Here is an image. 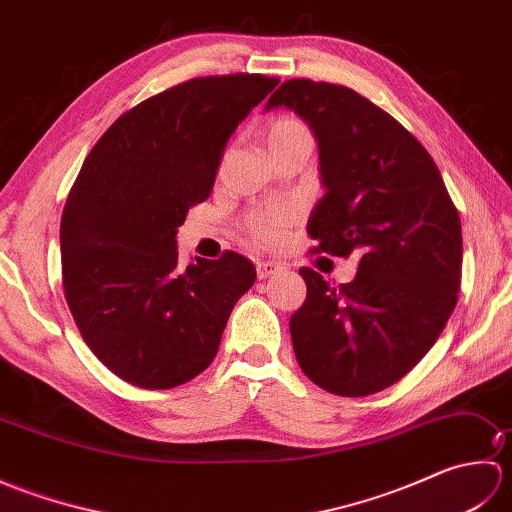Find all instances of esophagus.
<instances>
[{"label": "esophagus", "instance_id": "obj_1", "mask_svg": "<svg viewBox=\"0 0 512 512\" xmlns=\"http://www.w3.org/2000/svg\"><path fill=\"white\" fill-rule=\"evenodd\" d=\"M279 273H284V266L277 264V262H259L257 264V277L259 279H268V277L279 275Z\"/></svg>", "mask_w": 512, "mask_h": 512}]
</instances>
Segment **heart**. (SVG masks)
Instances as JSON below:
<instances>
[{"instance_id": "b5f03b06", "label": "heart", "mask_w": 512, "mask_h": 512, "mask_svg": "<svg viewBox=\"0 0 512 512\" xmlns=\"http://www.w3.org/2000/svg\"><path fill=\"white\" fill-rule=\"evenodd\" d=\"M301 134H308V129L301 121H297V118H290V116L277 118V121L268 125V134H266L268 149L277 147L281 143H288L290 138L301 136ZM295 213H297L295 204L266 206V209L257 211L248 217V231L253 233L257 239H262V242H275L281 224L288 222Z\"/></svg>"}]
</instances>
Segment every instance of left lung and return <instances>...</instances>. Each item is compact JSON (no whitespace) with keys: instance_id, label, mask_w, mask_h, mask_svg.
I'll return each instance as SVG.
<instances>
[{"instance_id":"1","label":"left lung","mask_w":512,"mask_h":512,"mask_svg":"<svg viewBox=\"0 0 512 512\" xmlns=\"http://www.w3.org/2000/svg\"><path fill=\"white\" fill-rule=\"evenodd\" d=\"M288 107L312 129L325 189L308 220L314 250L358 253L350 284L301 268L308 295L292 314L299 367L336 396H369L420 363L458 303L462 226L416 138L365 96L292 79L266 112Z\"/></svg>"}]
</instances>
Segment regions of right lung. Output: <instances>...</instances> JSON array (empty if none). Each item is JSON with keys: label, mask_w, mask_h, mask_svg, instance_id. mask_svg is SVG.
I'll return each mask as SVG.
<instances>
[{"label": "right lung", "mask_w": 512, "mask_h": 512, "mask_svg": "<svg viewBox=\"0 0 512 512\" xmlns=\"http://www.w3.org/2000/svg\"><path fill=\"white\" fill-rule=\"evenodd\" d=\"M264 74L202 76L107 129L65 202L63 290L96 358L143 389L202 374L255 266L237 253L178 262V226L215 184L228 138L277 88Z\"/></svg>", "instance_id": "1"}]
</instances>
